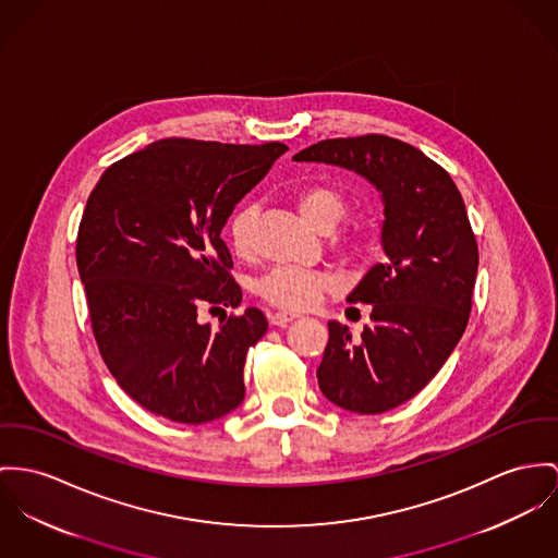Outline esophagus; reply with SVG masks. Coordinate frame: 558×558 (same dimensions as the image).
Masks as SVG:
<instances>
[{"label": "esophagus", "instance_id": "1", "mask_svg": "<svg viewBox=\"0 0 558 558\" xmlns=\"http://www.w3.org/2000/svg\"><path fill=\"white\" fill-rule=\"evenodd\" d=\"M298 318V314H291V312H274L271 316H269V323L274 325V327H284L287 323H291V320H295Z\"/></svg>", "mask_w": 558, "mask_h": 558}]
</instances>
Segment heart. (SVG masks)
Masks as SVG:
<instances>
[{
  "instance_id": "b5f03b06",
  "label": "heart",
  "mask_w": 558,
  "mask_h": 558,
  "mask_svg": "<svg viewBox=\"0 0 558 558\" xmlns=\"http://www.w3.org/2000/svg\"><path fill=\"white\" fill-rule=\"evenodd\" d=\"M293 202L300 215L318 231L331 229L345 213L342 193L325 182L301 186L295 191ZM253 208H240L229 220V242L238 257L253 255ZM342 242L348 248L359 251L363 246V235L359 231H348L343 233ZM333 289L336 280L331 274L301 267H276L265 274L257 284L258 295L282 310H310Z\"/></svg>"
}]
</instances>
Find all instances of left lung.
<instances>
[{"label": "left lung", "instance_id": "obj_1", "mask_svg": "<svg viewBox=\"0 0 558 558\" xmlns=\"http://www.w3.org/2000/svg\"><path fill=\"white\" fill-rule=\"evenodd\" d=\"M293 159L354 170L383 193L385 263L345 298L372 303V323L352 340L331 320L316 369L331 403L383 414L429 385L468 327L477 242L463 197L425 153L380 133L323 140Z\"/></svg>", "mask_w": 558, "mask_h": 558}]
</instances>
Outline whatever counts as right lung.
Wrapping results in <instances>:
<instances>
[{"label":"right lung","instance_id":"obj_1","mask_svg":"<svg viewBox=\"0 0 558 558\" xmlns=\"http://www.w3.org/2000/svg\"><path fill=\"white\" fill-rule=\"evenodd\" d=\"M289 148L168 137L101 173L86 199L76 263L101 359L119 386L173 423H210L244 399V363L265 336L257 307L213 329L202 310L238 307L220 231Z\"/></svg>","mask_w":558,"mask_h":558}]
</instances>
